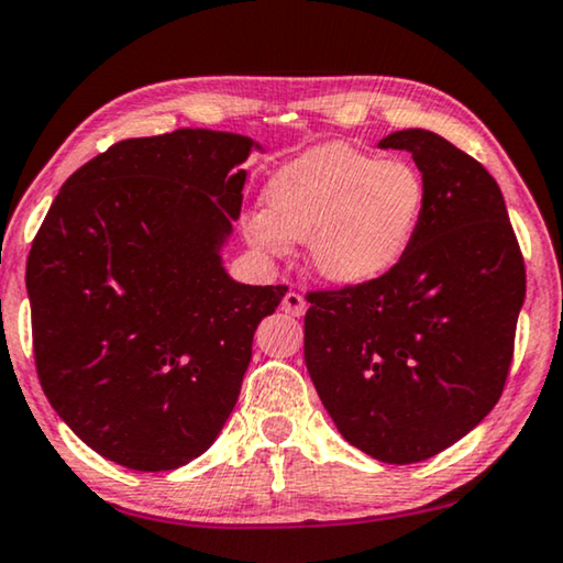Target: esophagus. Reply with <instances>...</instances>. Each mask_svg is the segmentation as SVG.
Here are the masks:
<instances>
[{
    "label": "esophagus",
    "mask_w": 563,
    "mask_h": 563,
    "mask_svg": "<svg viewBox=\"0 0 563 563\" xmlns=\"http://www.w3.org/2000/svg\"><path fill=\"white\" fill-rule=\"evenodd\" d=\"M280 308L285 310V313L288 316H296V318H300L306 313V308H308V303H306V298L300 296V292H296V290H288L283 296V303H280Z\"/></svg>",
    "instance_id": "1"
}]
</instances>
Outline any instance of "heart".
Segmentation results:
<instances>
[{
  "label": "heart",
  "instance_id": "b5f03b06",
  "mask_svg": "<svg viewBox=\"0 0 563 563\" xmlns=\"http://www.w3.org/2000/svg\"><path fill=\"white\" fill-rule=\"evenodd\" d=\"M427 205L422 172L349 144L306 151L271 176L265 212L247 214L245 238L265 255L308 240L310 267L335 285H366L409 253Z\"/></svg>",
  "mask_w": 563,
  "mask_h": 563
}]
</instances>
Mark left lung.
Masks as SVG:
<instances>
[{"mask_svg":"<svg viewBox=\"0 0 563 563\" xmlns=\"http://www.w3.org/2000/svg\"><path fill=\"white\" fill-rule=\"evenodd\" d=\"M427 205L384 278L308 292L306 366L343 440L389 465L434 457L483 422L514 362L526 267L496 179L424 129L394 131Z\"/></svg>","mask_w":563,"mask_h":563,"instance_id":"obj_1","label":"left lung"}]
</instances>
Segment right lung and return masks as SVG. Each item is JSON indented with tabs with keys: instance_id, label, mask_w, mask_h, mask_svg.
Here are the masks:
<instances>
[{
	"instance_id": "right-lung-1",
	"label": "right lung",
	"mask_w": 563,
	"mask_h": 563,
	"mask_svg": "<svg viewBox=\"0 0 563 563\" xmlns=\"http://www.w3.org/2000/svg\"><path fill=\"white\" fill-rule=\"evenodd\" d=\"M240 133L125 139L63 184L27 257L42 391L113 463L174 470L238 405L257 323L285 285L222 265L250 151Z\"/></svg>"
}]
</instances>
